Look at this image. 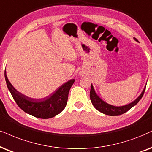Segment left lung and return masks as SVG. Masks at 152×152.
<instances>
[{
    "label": "left lung",
    "instance_id": "left-lung-1",
    "mask_svg": "<svg viewBox=\"0 0 152 152\" xmlns=\"http://www.w3.org/2000/svg\"><path fill=\"white\" fill-rule=\"evenodd\" d=\"M134 39L136 42H138L137 39L134 38ZM145 89H145H143V91H142V92L141 93V94L138 96V98L136 99L134 102H131L130 104L122 106H112V105L108 104L106 102H105L104 101H103L102 99L96 94V93L95 92L93 86L91 85L90 90V99L93 106H94V108H96V110H98L99 111H100L101 113L110 116L120 115L125 113V112H127L128 110H130L131 108L133 107L134 106H135V105L139 102V101L142 99V97L143 96Z\"/></svg>",
    "mask_w": 152,
    "mask_h": 152
}]
</instances>
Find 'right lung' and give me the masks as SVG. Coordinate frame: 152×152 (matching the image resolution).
<instances>
[{
    "instance_id": "add662e5",
    "label": "right lung",
    "mask_w": 152,
    "mask_h": 152,
    "mask_svg": "<svg viewBox=\"0 0 152 152\" xmlns=\"http://www.w3.org/2000/svg\"><path fill=\"white\" fill-rule=\"evenodd\" d=\"M5 78L7 87L19 107L25 113L42 119L53 118L64 109L67 104L69 91L75 81L74 79L69 80L50 96L37 99L28 97L17 91L7 79L5 71Z\"/></svg>"
}]
</instances>
